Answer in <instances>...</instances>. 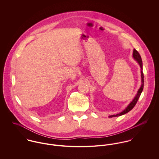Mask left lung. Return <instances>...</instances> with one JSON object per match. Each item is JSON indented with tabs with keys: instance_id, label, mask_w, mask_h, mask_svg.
Masks as SVG:
<instances>
[{
	"instance_id": "1",
	"label": "left lung",
	"mask_w": 159,
	"mask_h": 159,
	"mask_svg": "<svg viewBox=\"0 0 159 159\" xmlns=\"http://www.w3.org/2000/svg\"><path fill=\"white\" fill-rule=\"evenodd\" d=\"M133 57L134 58V59L136 61V62L138 63V64L140 66L141 68V84L140 88H139L138 91L137 92V93L136 95L135 96L134 98L132 100V101L129 104V105L120 113L117 114H114V115H111L109 116V117H117V116H120L122 115H124L125 114L127 113L128 112H129L130 110H132L134 107L135 106L139 97L140 95L142 92V91L143 90V87H144V75H143V62H142V60H141V56L139 55V54L138 53V52L136 51L135 49H134V52H133Z\"/></svg>"
}]
</instances>
